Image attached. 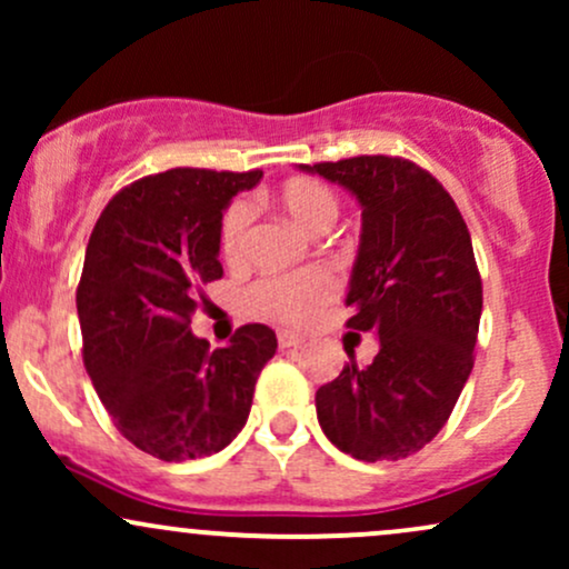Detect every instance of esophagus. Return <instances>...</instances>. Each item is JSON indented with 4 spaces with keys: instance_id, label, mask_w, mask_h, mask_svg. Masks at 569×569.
Here are the masks:
<instances>
[{
    "instance_id": "34e87169",
    "label": "esophagus",
    "mask_w": 569,
    "mask_h": 569,
    "mask_svg": "<svg viewBox=\"0 0 569 569\" xmlns=\"http://www.w3.org/2000/svg\"><path fill=\"white\" fill-rule=\"evenodd\" d=\"M305 342V337L293 335V331H278V348L280 350H291V348H299V345Z\"/></svg>"
}]
</instances>
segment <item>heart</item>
<instances>
[{
	"label": "heart",
	"instance_id": "heart-1",
	"mask_svg": "<svg viewBox=\"0 0 569 569\" xmlns=\"http://www.w3.org/2000/svg\"><path fill=\"white\" fill-rule=\"evenodd\" d=\"M276 202L307 234L329 232L339 219L337 192L318 179H305V176L289 179L276 192ZM248 224H251V208L243 200H234L219 227L221 257L230 264H238L246 257ZM335 293L337 276L329 267H307L293 276H270L253 283V289L248 291V307L267 321L299 326L318 316L335 299Z\"/></svg>",
	"mask_w": 569,
	"mask_h": 569
}]
</instances>
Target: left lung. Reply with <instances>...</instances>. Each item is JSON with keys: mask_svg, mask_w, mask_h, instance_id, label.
<instances>
[{"mask_svg": "<svg viewBox=\"0 0 569 569\" xmlns=\"http://www.w3.org/2000/svg\"><path fill=\"white\" fill-rule=\"evenodd\" d=\"M302 168L361 202L348 329L380 337L367 369L350 361L318 388V422L356 460H401L433 441L473 369L481 276L471 232L439 179L411 160L361 154Z\"/></svg>", "mask_w": 569, "mask_h": 569, "instance_id": "8db88e82", "label": "left lung"}]
</instances>
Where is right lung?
Segmentation results:
<instances>
[{
  "mask_svg": "<svg viewBox=\"0 0 569 569\" xmlns=\"http://www.w3.org/2000/svg\"><path fill=\"white\" fill-rule=\"evenodd\" d=\"M262 171L173 168L107 202L90 232L77 316L82 361L117 430L141 452L184 462L224 449L251 411L276 331L246 323L211 350L189 329L202 286L224 276L221 213Z\"/></svg>",
  "mask_w": 569,
  "mask_h": 569,
  "instance_id": "add662e5",
  "label": "right lung"
}]
</instances>
